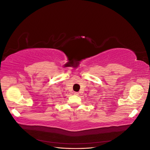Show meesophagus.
<instances>
[{
	"mask_svg": "<svg viewBox=\"0 0 150 150\" xmlns=\"http://www.w3.org/2000/svg\"><path fill=\"white\" fill-rule=\"evenodd\" d=\"M74 94H75V95H79V93H78V92H74Z\"/></svg>",
	"mask_w": 150,
	"mask_h": 150,
	"instance_id": "1",
	"label": "esophagus"
}]
</instances>
